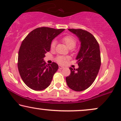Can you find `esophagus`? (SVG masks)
I'll list each match as a JSON object with an SVG mask.
<instances>
[{"label": "esophagus", "instance_id": "1", "mask_svg": "<svg viewBox=\"0 0 121 121\" xmlns=\"http://www.w3.org/2000/svg\"><path fill=\"white\" fill-rule=\"evenodd\" d=\"M64 68H65V67H64L63 66H59V69H63Z\"/></svg>", "mask_w": 121, "mask_h": 121}]
</instances>
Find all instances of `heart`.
I'll return each mask as SVG.
<instances>
[{
	"label": "heart",
	"instance_id": "obj_1",
	"mask_svg": "<svg viewBox=\"0 0 121 121\" xmlns=\"http://www.w3.org/2000/svg\"><path fill=\"white\" fill-rule=\"evenodd\" d=\"M62 41L66 44V45L67 46V48L69 49H73L76 46V41L73 37L71 36V35H66V36L63 37L62 38ZM55 45H56V41L53 40L51 43V48L52 49H54ZM67 58L63 56H59L56 58L58 63L60 64H64L66 63Z\"/></svg>",
	"mask_w": 121,
	"mask_h": 121
}]
</instances>
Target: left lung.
I'll return each instance as SVG.
<instances>
[{"label":"left lung","instance_id":"8db88e82","mask_svg":"<svg viewBox=\"0 0 121 121\" xmlns=\"http://www.w3.org/2000/svg\"><path fill=\"white\" fill-rule=\"evenodd\" d=\"M79 38L80 47L76 57L79 67H70L71 73L66 78L69 88L75 91H83L89 88L97 77L101 66L100 46L91 33L78 29H69Z\"/></svg>","mask_w":121,"mask_h":121}]
</instances>
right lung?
<instances>
[{
    "instance_id": "1",
    "label": "right lung",
    "mask_w": 121,
    "mask_h": 121,
    "mask_svg": "<svg viewBox=\"0 0 121 121\" xmlns=\"http://www.w3.org/2000/svg\"><path fill=\"white\" fill-rule=\"evenodd\" d=\"M65 29L38 28L28 34L18 52V69L24 83L30 88L42 91L50 86L58 69L55 62L47 65L43 58L50 50L52 39Z\"/></svg>"
}]
</instances>
